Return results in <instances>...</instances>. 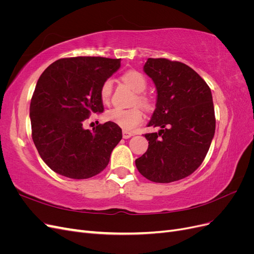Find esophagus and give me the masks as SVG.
Masks as SVG:
<instances>
[{
    "label": "esophagus",
    "instance_id": "1",
    "mask_svg": "<svg viewBox=\"0 0 254 254\" xmlns=\"http://www.w3.org/2000/svg\"><path fill=\"white\" fill-rule=\"evenodd\" d=\"M133 135L132 132H128V131H123V137L124 139H129V137H131Z\"/></svg>",
    "mask_w": 254,
    "mask_h": 254
}]
</instances>
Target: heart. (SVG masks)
<instances>
[{
    "label": "heart",
    "mask_w": 254,
    "mask_h": 254,
    "mask_svg": "<svg viewBox=\"0 0 254 254\" xmlns=\"http://www.w3.org/2000/svg\"><path fill=\"white\" fill-rule=\"evenodd\" d=\"M122 79L125 83L131 88L135 93V103L144 107L145 109H149L151 107L150 98L144 94L143 92L147 88V79L145 76L136 70H129L122 75ZM112 93V82L110 79H107L103 82L99 96L103 103H108ZM106 120L114 123L115 125L120 126L125 131H131L136 126H139L144 120V113L140 108L132 109H122L114 108L106 113Z\"/></svg>",
    "instance_id": "obj_1"
}]
</instances>
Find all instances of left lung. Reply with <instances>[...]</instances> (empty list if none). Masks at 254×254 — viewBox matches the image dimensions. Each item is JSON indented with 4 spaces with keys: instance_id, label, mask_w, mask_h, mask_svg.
<instances>
[{
    "instance_id": "obj_1",
    "label": "left lung",
    "mask_w": 254,
    "mask_h": 254,
    "mask_svg": "<svg viewBox=\"0 0 254 254\" xmlns=\"http://www.w3.org/2000/svg\"><path fill=\"white\" fill-rule=\"evenodd\" d=\"M144 72L155 82L157 104L146 133L148 149L135 160L137 171L158 183L181 180L201 165L215 133L211 89L193 68L179 61L148 58Z\"/></svg>"
}]
</instances>
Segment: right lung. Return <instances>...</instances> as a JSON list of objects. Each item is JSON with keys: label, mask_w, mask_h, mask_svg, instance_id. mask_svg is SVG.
<instances>
[{"label": "right lung", "mask_w": 254, "mask_h": 254, "mask_svg": "<svg viewBox=\"0 0 254 254\" xmlns=\"http://www.w3.org/2000/svg\"><path fill=\"white\" fill-rule=\"evenodd\" d=\"M121 59L71 57L45 68L30 101L32 137L52 171L71 179H88L108 165L122 129L112 122L93 131L83 128L92 113L104 111L99 91L119 70Z\"/></svg>", "instance_id": "1"}]
</instances>
